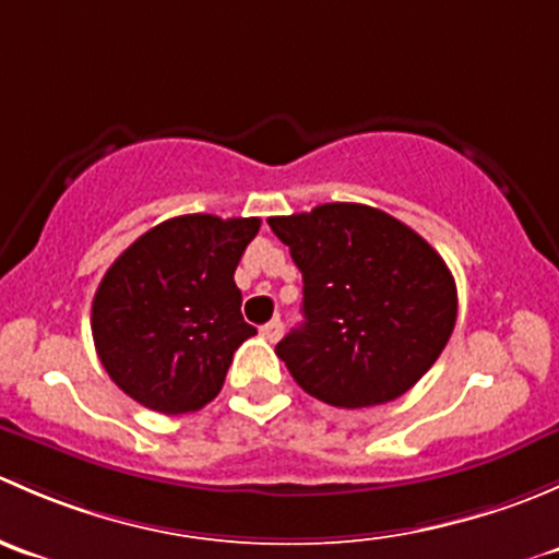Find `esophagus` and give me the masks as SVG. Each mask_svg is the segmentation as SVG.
<instances>
[{"label":"esophagus","mask_w":559,"mask_h":559,"mask_svg":"<svg viewBox=\"0 0 559 559\" xmlns=\"http://www.w3.org/2000/svg\"><path fill=\"white\" fill-rule=\"evenodd\" d=\"M281 332H284V324H281V319H273L267 321V324L262 326V337H267L270 343H275L281 337Z\"/></svg>","instance_id":"obj_1"}]
</instances>
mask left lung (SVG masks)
<instances>
[{"label":"left lung","instance_id":"1","mask_svg":"<svg viewBox=\"0 0 559 559\" xmlns=\"http://www.w3.org/2000/svg\"><path fill=\"white\" fill-rule=\"evenodd\" d=\"M302 273V321L275 354L292 379L337 408L408 392L436 365L456 321L441 253L379 207L326 202L267 218Z\"/></svg>","mask_w":559,"mask_h":559}]
</instances>
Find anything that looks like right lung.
Instances as JSON below:
<instances>
[{
	"instance_id": "obj_1",
	"label": "right lung",
	"mask_w": 559,
	"mask_h": 559,
	"mask_svg": "<svg viewBox=\"0 0 559 559\" xmlns=\"http://www.w3.org/2000/svg\"><path fill=\"white\" fill-rule=\"evenodd\" d=\"M259 218L189 213L140 235L99 281L92 335L116 386L159 414H189L224 386L257 335L240 313L235 267Z\"/></svg>"
}]
</instances>
